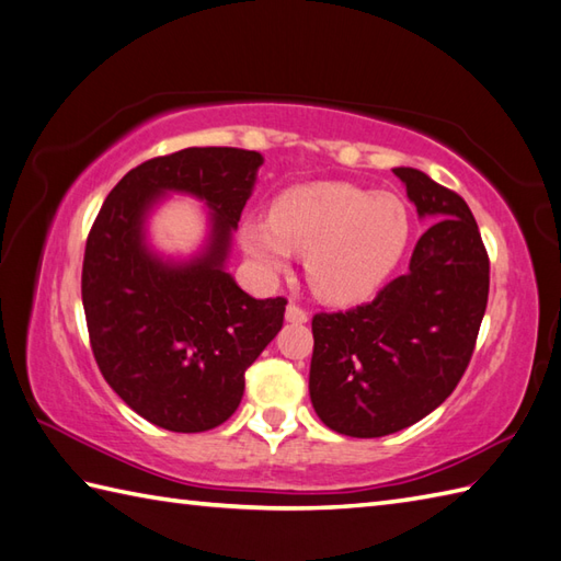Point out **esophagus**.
<instances>
[{"label": "esophagus", "mask_w": 561, "mask_h": 561, "mask_svg": "<svg viewBox=\"0 0 561 561\" xmlns=\"http://www.w3.org/2000/svg\"><path fill=\"white\" fill-rule=\"evenodd\" d=\"M284 318H287V323H294V325L308 323V313L304 311L301 306H296V304L287 306V313H284Z\"/></svg>", "instance_id": "1"}]
</instances>
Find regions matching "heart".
I'll use <instances>...</instances> for the list:
<instances>
[{
  "label": "heart",
  "mask_w": 561,
  "mask_h": 561,
  "mask_svg": "<svg viewBox=\"0 0 561 561\" xmlns=\"http://www.w3.org/2000/svg\"><path fill=\"white\" fill-rule=\"evenodd\" d=\"M410 209L392 193L350 183H311L282 193L270 214L241 221V248L267 274L306 255V279L320 301L356 304L398 267L410 243Z\"/></svg>",
  "instance_id": "obj_1"
}]
</instances>
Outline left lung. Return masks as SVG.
<instances>
[{"mask_svg":"<svg viewBox=\"0 0 561 561\" xmlns=\"http://www.w3.org/2000/svg\"><path fill=\"white\" fill-rule=\"evenodd\" d=\"M420 219L410 272L371 304L313 318L308 390L320 422L378 438L424 420L470 364L490 294V257L465 199L426 173L392 169Z\"/></svg>","mask_w":561,"mask_h":561,"instance_id":"left-lung-1","label":"left lung"}]
</instances>
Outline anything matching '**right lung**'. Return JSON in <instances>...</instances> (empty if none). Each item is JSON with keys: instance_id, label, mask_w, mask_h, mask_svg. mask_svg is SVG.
<instances>
[{"instance_id": "add662e5", "label": "right lung", "mask_w": 561, "mask_h": 561, "mask_svg": "<svg viewBox=\"0 0 561 561\" xmlns=\"http://www.w3.org/2000/svg\"><path fill=\"white\" fill-rule=\"evenodd\" d=\"M262 153L190 147L145 161L105 197L87 241L81 301L103 378L147 422L178 434L224 424L245 368L277 337L287 299H253L226 262ZM169 194L206 202L208 236L193 256H163L148 219Z\"/></svg>"}]
</instances>
